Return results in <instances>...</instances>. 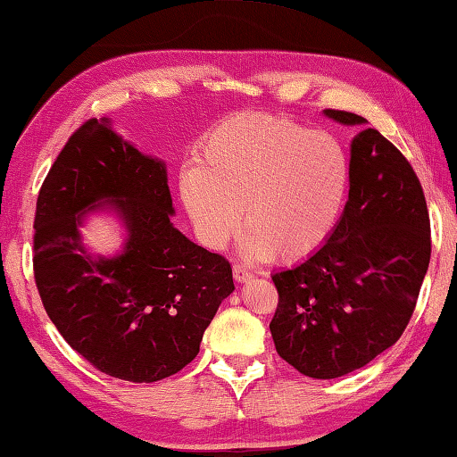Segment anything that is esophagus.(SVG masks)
Listing matches in <instances>:
<instances>
[{
  "mask_svg": "<svg viewBox=\"0 0 457 457\" xmlns=\"http://www.w3.org/2000/svg\"><path fill=\"white\" fill-rule=\"evenodd\" d=\"M252 277H253V273L247 271L244 265H239V263L234 265V279H236L237 283H245V281L252 279Z\"/></svg>",
  "mask_w": 457,
  "mask_h": 457,
  "instance_id": "1",
  "label": "esophagus"
}]
</instances>
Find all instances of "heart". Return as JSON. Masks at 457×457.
Listing matches in <instances>:
<instances>
[{
	"label": "heart",
	"instance_id": "1",
	"mask_svg": "<svg viewBox=\"0 0 457 457\" xmlns=\"http://www.w3.org/2000/svg\"><path fill=\"white\" fill-rule=\"evenodd\" d=\"M351 158L323 130L270 114H239L218 124L180 176V198L200 241L241 247L265 262H299L323 247L343 218Z\"/></svg>",
	"mask_w": 457,
	"mask_h": 457
}]
</instances>
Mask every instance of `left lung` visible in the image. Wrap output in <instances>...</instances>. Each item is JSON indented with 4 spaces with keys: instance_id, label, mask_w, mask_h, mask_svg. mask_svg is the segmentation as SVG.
I'll return each instance as SVG.
<instances>
[{
    "instance_id": "8db88e82",
    "label": "left lung",
    "mask_w": 457,
    "mask_h": 457,
    "mask_svg": "<svg viewBox=\"0 0 457 457\" xmlns=\"http://www.w3.org/2000/svg\"><path fill=\"white\" fill-rule=\"evenodd\" d=\"M345 127L369 120L323 111ZM432 253L416 172L378 130L351 142V190L333 236L271 275L279 305L270 328L283 361L311 378H338L395 345L412 317Z\"/></svg>"
}]
</instances>
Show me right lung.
Instances as JSON below:
<instances>
[{
  "mask_svg": "<svg viewBox=\"0 0 457 457\" xmlns=\"http://www.w3.org/2000/svg\"><path fill=\"white\" fill-rule=\"evenodd\" d=\"M91 211L121 221L112 256L87 252ZM174 216L166 162L109 119L85 122L51 166L35 213V283L62 338L109 377L156 382L200 353L204 330L234 293L228 259L187 239Z\"/></svg>",
  "mask_w": 457,
  "mask_h": 457,
  "instance_id": "obj_1",
  "label": "right lung"
}]
</instances>
